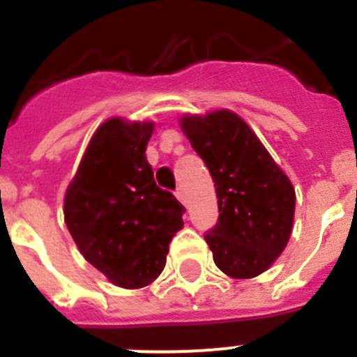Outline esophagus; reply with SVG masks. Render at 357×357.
I'll return each instance as SVG.
<instances>
[{"mask_svg": "<svg viewBox=\"0 0 357 357\" xmlns=\"http://www.w3.org/2000/svg\"><path fill=\"white\" fill-rule=\"evenodd\" d=\"M175 197L178 198V200H181L182 204H185V197H184V191H182V188L176 189V191H175Z\"/></svg>", "mask_w": 357, "mask_h": 357, "instance_id": "34e87169", "label": "esophagus"}]
</instances>
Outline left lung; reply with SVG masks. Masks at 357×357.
Wrapping results in <instances>:
<instances>
[{"label": "left lung", "instance_id": "left-lung-1", "mask_svg": "<svg viewBox=\"0 0 357 357\" xmlns=\"http://www.w3.org/2000/svg\"><path fill=\"white\" fill-rule=\"evenodd\" d=\"M181 127L216 188L220 216L204 236L214 263L232 279L266 272L291 236V182L252 128L230 110L184 116Z\"/></svg>", "mask_w": 357, "mask_h": 357}]
</instances>
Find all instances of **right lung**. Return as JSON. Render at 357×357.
Here are the masks:
<instances>
[{"mask_svg": "<svg viewBox=\"0 0 357 357\" xmlns=\"http://www.w3.org/2000/svg\"><path fill=\"white\" fill-rule=\"evenodd\" d=\"M153 123L110 118L94 132L66 191L64 220L78 250L119 288L148 286L166 264L184 206L153 181Z\"/></svg>", "mask_w": 357, "mask_h": 357, "instance_id": "add662e5", "label": "right lung"}]
</instances>
